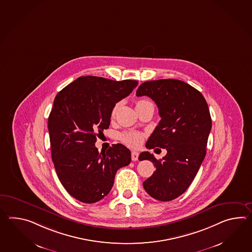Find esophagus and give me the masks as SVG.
Returning a JSON list of instances; mask_svg holds the SVG:
<instances>
[{"label":"esophagus","mask_w":252,"mask_h":252,"mask_svg":"<svg viewBox=\"0 0 252 252\" xmlns=\"http://www.w3.org/2000/svg\"><path fill=\"white\" fill-rule=\"evenodd\" d=\"M138 157H139V154H138L137 152H132L131 157H132V160H133V161H137V160H138Z\"/></svg>","instance_id":"esophagus-1"}]
</instances>
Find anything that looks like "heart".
Segmentation results:
<instances>
[{
  "label": "heart",
  "instance_id": "1",
  "mask_svg": "<svg viewBox=\"0 0 252 252\" xmlns=\"http://www.w3.org/2000/svg\"><path fill=\"white\" fill-rule=\"evenodd\" d=\"M147 102H150V101H148L147 99H140V100L136 101L135 107L141 106ZM118 107V106L117 105L113 108L112 117L116 115ZM144 139H145V134H143L141 132H137V131H128V132H125L123 134H120V140L123 142L124 144H126V146H130L132 148L139 147Z\"/></svg>",
  "mask_w": 252,
  "mask_h": 252
}]
</instances>
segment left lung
Wrapping results in <instances>:
<instances>
[{
  "label": "left lung",
  "instance_id": "8db88e82",
  "mask_svg": "<svg viewBox=\"0 0 252 252\" xmlns=\"http://www.w3.org/2000/svg\"><path fill=\"white\" fill-rule=\"evenodd\" d=\"M135 95L155 101L161 117L146 147L167 150L160 160L149 152L140 154L141 161L147 159L157 168L144 188L158 201H172L187 190L206 156L212 129L207 102L193 87L173 78L144 82Z\"/></svg>",
  "mask_w": 252,
  "mask_h": 252
}]
</instances>
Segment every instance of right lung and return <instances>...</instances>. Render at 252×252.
<instances>
[{"label": "right lung", "mask_w": 252, "mask_h": 252, "mask_svg": "<svg viewBox=\"0 0 252 252\" xmlns=\"http://www.w3.org/2000/svg\"><path fill=\"white\" fill-rule=\"evenodd\" d=\"M137 85L136 80L87 76L57 94L48 119L51 158L63 187L78 201L102 200L111 190L118 169L131 162V152L123 145L99 153L95 143L109 127L116 103Z\"/></svg>", "instance_id": "1"}]
</instances>
